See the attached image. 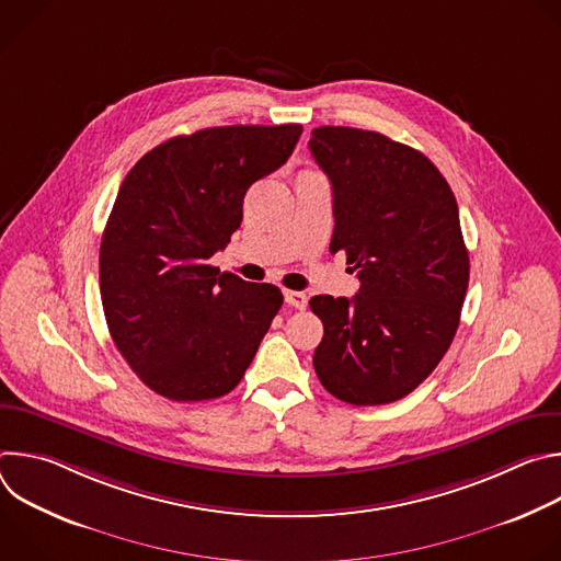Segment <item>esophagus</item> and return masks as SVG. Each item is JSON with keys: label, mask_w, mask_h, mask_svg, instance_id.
Returning a JSON list of instances; mask_svg holds the SVG:
<instances>
[{"label": "esophagus", "mask_w": 561, "mask_h": 561, "mask_svg": "<svg viewBox=\"0 0 561 561\" xmlns=\"http://www.w3.org/2000/svg\"><path fill=\"white\" fill-rule=\"evenodd\" d=\"M284 297H286V304L293 306V308H297V310H304L306 304H308L306 293H299V290H286Z\"/></svg>", "instance_id": "34e87169"}]
</instances>
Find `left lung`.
Listing matches in <instances>:
<instances>
[{
	"instance_id": "obj_1",
	"label": "left lung",
	"mask_w": 561,
	"mask_h": 561,
	"mask_svg": "<svg viewBox=\"0 0 561 561\" xmlns=\"http://www.w3.org/2000/svg\"><path fill=\"white\" fill-rule=\"evenodd\" d=\"M308 148L333 188L331 253L362 284L351 299H310L324 324L314 373L346 404L397 402L459 327L470 264L455 195L426 154L375 130L319 126Z\"/></svg>"
}]
</instances>
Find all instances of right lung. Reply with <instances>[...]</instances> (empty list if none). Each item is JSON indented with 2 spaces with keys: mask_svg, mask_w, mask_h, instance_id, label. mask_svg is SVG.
Segmentation results:
<instances>
[{
  "mask_svg": "<svg viewBox=\"0 0 561 561\" xmlns=\"http://www.w3.org/2000/svg\"><path fill=\"white\" fill-rule=\"evenodd\" d=\"M299 124L217 126L148 150L124 178L100 247L111 337L157 394L204 402L251 366L284 295L208 260L244 217V195L277 171Z\"/></svg>",
  "mask_w": 561,
  "mask_h": 561,
  "instance_id": "obj_1",
  "label": "right lung"
}]
</instances>
